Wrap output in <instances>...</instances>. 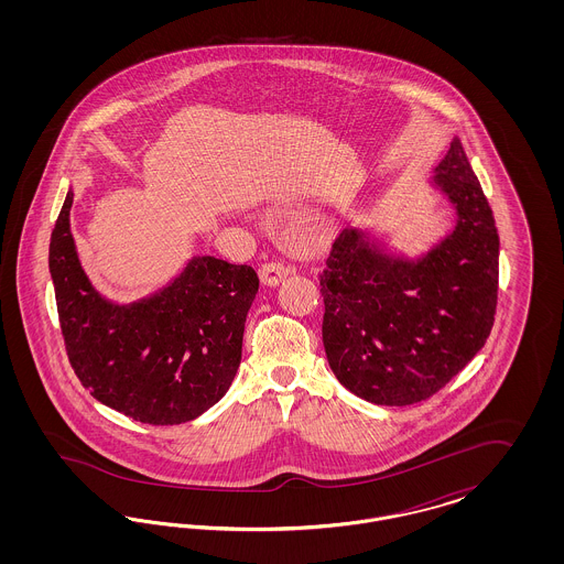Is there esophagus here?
Instances as JSON below:
<instances>
[{
  "instance_id": "34e87169",
  "label": "esophagus",
  "mask_w": 564,
  "mask_h": 564,
  "mask_svg": "<svg viewBox=\"0 0 564 564\" xmlns=\"http://www.w3.org/2000/svg\"><path fill=\"white\" fill-rule=\"evenodd\" d=\"M292 272H294V269H292V267H288L285 262L272 260V262L262 264V269H260V281H262L264 285L276 288V285H281V283L292 274Z\"/></svg>"
}]
</instances>
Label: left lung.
<instances>
[{
  "label": "left lung",
  "instance_id": "8db88e82",
  "mask_svg": "<svg viewBox=\"0 0 564 564\" xmlns=\"http://www.w3.org/2000/svg\"><path fill=\"white\" fill-rule=\"evenodd\" d=\"M435 182L458 219L423 260H393L364 232L343 230L319 274L327 361L366 402L430 400L482 349L495 323L499 235L458 139Z\"/></svg>",
  "mask_w": 564,
  "mask_h": 564
}]
</instances>
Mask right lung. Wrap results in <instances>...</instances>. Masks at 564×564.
Here are the masks:
<instances>
[{
    "mask_svg": "<svg viewBox=\"0 0 564 564\" xmlns=\"http://www.w3.org/2000/svg\"><path fill=\"white\" fill-rule=\"evenodd\" d=\"M74 194L48 251L61 334L84 389L145 425H180L224 398L241 364L258 274L247 264L194 258L161 294L113 306L82 272L69 232Z\"/></svg>",
    "mask_w": 564,
    "mask_h": 564,
    "instance_id": "add662e5",
    "label": "right lung"
}]
</instances>
